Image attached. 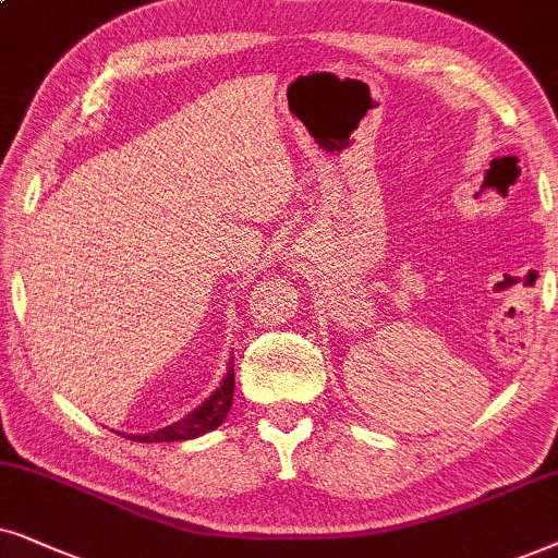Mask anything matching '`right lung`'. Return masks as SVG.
I'll list each match as a JSON object with an SVG mask.
<instances>
[{
	"label": "right lung",
	"mask_w": 558,
	"mask_h": 558,
	"mask_svg": "<svg viewBox=\"0 0 558 558\" xmlns=\"http://www.w3.org/2000/svg\"><path fill=\"white\" fill-rule=\"evenodd\" d=\"M232 398H234V362H229L225 380H221L219 388L214 390L211 396L196 408V411H191L189 415H183L181 421L170 423L166 428L153 430V434H135V436L128 434V439L140 441V444L196 439V436L209 434V430L219 428L221 423H225L229 408H232Z\"/></svg>",
	"instance_id": "add662e5"
}]
</instances>
